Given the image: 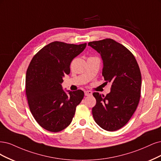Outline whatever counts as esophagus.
<instances>
[{
    "label": "esophagus",
    "mask_w": 161,
    "mask_h": 161,
    "mask_svg": "<svg viewBox=\"0 0 161 161\" xmlns=\"http://www.w3.org/2000/svg\"><path fill=\"white\" fill-rule=\"evenodd\" d=\"M84 94H85V96H91L92 95V92L91 91H85L84 92Z\"/></svg>",
    "instance_id": "obj_1"
}]
</instances>
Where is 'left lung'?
Listing matches in <instances>:
<instances>
[{
	"mask_svg": "<svg viewBox=\"0 0 161 161\" xmlns=\"http://www.w3.org/2000/svg\"><path fill=\"white\" fill-rule=\"evenodd\" d=\"M103 61L102 75L112 83L106 96L93 94L96 104L92 108L95 122L107 131H115L129 121L138 106L141 89V74L137 61L126 47L112 39L88 43Z\"/></svg>",
	"mask_w": 161,
	"mask_h": 161,
	"instance_id": "8db88e82",
	"label": "left lung"
}]
</instances>
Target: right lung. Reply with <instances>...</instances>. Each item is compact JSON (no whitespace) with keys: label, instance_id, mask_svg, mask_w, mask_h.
Here are the masks:
<instances>
[{"label":"right lung","instance_id":"right-lung-1","mask_svg":"<svg viewBox=\"0 0 161 161\" xmlns=\"http://www.w3.org/2000/svg\"><path fill=\"white\" fill-rule=\"evenodd\" d=\"M54 41L36 54L26 74V95L31 112L47 130H63L72 121L76 106L84 92L63 90L65 74L70 73V64L86 47Z\"/></svg>","mask_w":161,"mask_h":161}]
</instances>
